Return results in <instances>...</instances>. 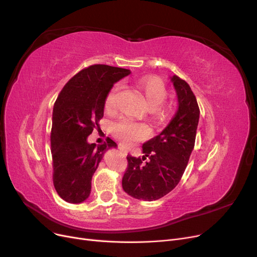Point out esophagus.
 Segmentation results:
<instances>
[{
	"mask_svg": "<svg viewBox=\"0 0 257 257\" xmlns=\"http://www.w3.org/2000/svg\"><path fill=\"white\" fill-rule=\"evenodd\" d=\"M119 150H120V152L123 155H127V153H128V151L125 149V148H123V147H119Z\"/></svg>",
	"mask_w": 257,
	"mask_h": 257,
	"instance_id": "1",
	"label": "esophagus"
}]
</instances>
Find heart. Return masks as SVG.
Returning <instances> with one entry per match:
<instances>
[{
    "instance_id": "1",
    "label": "heart",
    "mask_w": 257,
    "mask_h": 257,
    "mask_svg": "<svg viewBox=\"0 0 257 257\" xmlns=\"http://www.w3.org/2000/svg\"><path fill=\"white\" fill-rule=\"evenodd\" d=\"M139 87L143 90L148 107L159 119H163L167 114L166 108L160 107L167 97V89L159 77H145L139 81ZM119 87L114 85L105 98V108L107 110L112 109L114 105L115 94ZM112 134L125 146H131L149 135V128L144 123L132 121L130 119H121L115 122L112 127Z\"/></svg>"
}]
</instances>
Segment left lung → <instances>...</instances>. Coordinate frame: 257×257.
<instances>
[{
    "mask_svg": "<svg viewBox=\"0 0 257 257\" xmlns=\"http://www.w3.org/2000/svg\"><path fill=\"white\" fill-rule=\"evenodd\" d=\"M178 97V110L161 133L143 145L144 157L127 155L122 188L130 196L157 200L173 191L184 173L194 149L199 108L188 82L170 77ZM147 157L150 161L143 163Z\"/></svg>",
    "mask_w": 257,
    "mask_h": 257,
    "instance_id": "8db88e82",
    "label": "left lung"
}]
</instances>
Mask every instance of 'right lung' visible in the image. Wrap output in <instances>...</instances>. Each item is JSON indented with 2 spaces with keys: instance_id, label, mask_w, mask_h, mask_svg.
<instances>
[{
  "instance_id": "obj_1",
  "label": "right lung",
  "mask_w": 257,
  "mask_h": 257,
  "mask_svg": "<svg viewBox=\"0 0 257 257\" xmlns=\"http://www.w3.org/2000/svg\"><path fill=\"white\" fill-rule=\"evenodd\" d=\"M130 69L91 65L69 80L54 103L51 128L53 185L59 196L80 204L90 196L91 181L105 152L116 144L110 138L96 146L88 136L104 115L105 98L113 83Z\"/></svg>"
}]
</instances>
